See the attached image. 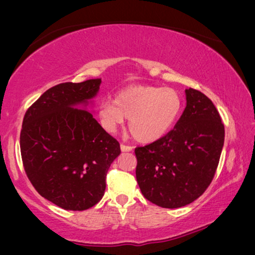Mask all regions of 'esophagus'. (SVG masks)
I'll return each mask as SVG.
<instances>
[{"label":"esophagus","instance_id":"esophagus-1","mask_svg":"<svg viewBox=\"0 0 255 255\" xmlns=\"http://www.w3.org/2000/svg\"><path fill=\"white\" fill-rule=\"evenodd\" d=\"M121 149L123 152H130V151H132V149H133V147H132V146H130V145L121 144Z\"/></svg>","mask_w":255,"mask_h":255}]
</instances>
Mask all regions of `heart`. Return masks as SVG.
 Wrapping results in <instances>:
<instances>
[{
	"mask_svg": "<svg viewBox=\"0 0 255 255\" xmlns=\"http://www.w3.org/2000/svg\"><path fill=\"white\" fill-rule=\"evenodd\" d=\"M182 97L173 88L135 86L121 90L114 102L99 107L102 127L115 132L128 118V130L139 141L151 142L165 135L182 111Z\"/></svg>",
	"mask_w": 255,
	"mask_h": 255,
	"instance_id": "1",
	"label": "heart"
}]
</instances>
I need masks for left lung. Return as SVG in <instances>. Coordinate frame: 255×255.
Listing matches in <instances>:
<instances>
[{"label":"left lung","instance_id":"obj_1","mask_svg":"<svg viewBox=\"0 0 255 255\" xmlns=\"http://www.w3.org/2000/svg\"><path fill=\"white\" fill-rule=\"evenodd\" d=\"M186 96L173 130L134 149L141 194L161 208H181L200 197L214 179L224 145V124L211 100L193 88Z\"/></svg>","mask_w":255,"mask_h":255}]
</instances>
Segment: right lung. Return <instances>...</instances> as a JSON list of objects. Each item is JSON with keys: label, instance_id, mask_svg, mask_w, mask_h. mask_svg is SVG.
I'll use <instances>...</instances> for the list:
<instances>
[{"label": "right lung", "instance_id": "right-lung-1", "mask_svg": "<svg viewBox=\"0 0 255 255\" xmlns=\"http://www.w3.org/2000/svg\"><path fill=\"white\" fill-rule=\"evenodd\" d=\"M101 79L47 89L23 118L19 145L27 179L38 194L65 210L99 203L121 146L93 115L73 108L99 92Z\"/></svg>", "mask_w": 255, "mask_h": 255}]
</instances>
